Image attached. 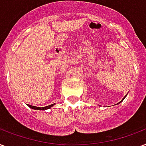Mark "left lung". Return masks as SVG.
<instances>
[{"label":"left lung","instance_id":"1","mask_svg":"<svg viewBox=\"0 0 146 146\" xmlns=\"http://www.w3.org/2000/svg\"><path fill=\"white\" fill-rule=\"evenodd\" d=\"M126 96H125V97H124V98H126ZM124 98H123V99H124ZM122 100H121V101H122ZM119 103H120V102H119ZM119 103H118V104H119Z\"/></svg>","mask_w":146,"mask_h":146}]
</instances>
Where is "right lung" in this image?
Wrapping results in <instances>:
<instances>
[{
	"label": "right lung",
	"instance_id": "right-lung-1",
	"mask_svg": "<svg viewBox=\"0 0 146 146\" xmlns=\"http://www.w3.org/2000/svg\"><path fill=\"white\" fill-rule=\"evenodd\" d=\"M53 105H55V104H51V105H48V106H47V107H35V106H32V105L28 104V107H30V108H32V109H33V110H44L49 109V108H51V107H52Z\"/></svg>",
	"mask_w": 146,
	"mask_h": 146
}]
</instances>
